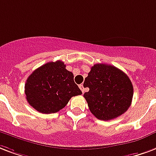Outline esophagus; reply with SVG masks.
<instances>
[{
	"label": "esophagus",
	"instance_id": "obj_1",
	"mask_svg": "<svg viewBox=\"0 0 156 156\" xmlns=\"http://www.w3.org/2000/svg\"><path fill=\"white\" fill-rule=\"evenodd\" d=\"M79 88L81 89L82 93H84V91H85V90H84V87H83V84H80V85H79Z\"/></svg>",
	"mask_w": 156,
	"mask_h": 156
}]
</instances>
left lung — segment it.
<instances>
[{"label": "left lung", "mask_w": 156, "mask_h": 156, "mask_svg": "<svg viewBox=\"0 0 156 156\" xmlns=\"http://www.w3.org/2000/svg\"><path fill=\"white\" fill-rule=\"evenodd\" d=\"M83 87L89 88L83 97L90 112L101 121L118 117L131 104L133 86L131 80L125 73L112 65L94 64L85 78Z\"/></svg>", "instance_id": "obj_1"}]
</instances>
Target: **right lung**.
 <instances>
[{
	"label": "right lung",
	"mask_w": 156,
	"mask_h": 156,
	"mask_svg": "<svg viewBox=\"0 0 156 156\" xmlns=\"http://www.w3.org/2000/svg\"><path fill=\"white\" fill-rule=\"evenodd\" d=\"M63 62H49L35 69L26 80L25 93L31 107L41 113H55L65 107L72 97L82 91L73 74Z\"/></svg>",
	"instance_id": "obj_1"
}]
</instances>
